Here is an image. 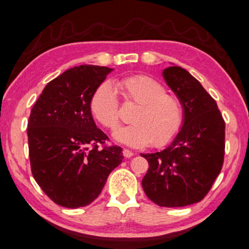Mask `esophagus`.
I'll list each match as a JSON object with an SVG mask.
<instances>
[{"label":"esophagus","instance_id":"esophagus-1","mask_svg":"<svg viewBox=\"0 0 249 249\" xmlns=\"http://www.w3.org/2000/svg\"><path fill=\"white\" fill-rule=\"evenodd\" d=\"M123 155H124L125 158L129 159V158H131V157H134V152H131V151L128 150V149H124V150H123Z\"/></svg>","mask_w":249,"mask_h":249}]
</instances>
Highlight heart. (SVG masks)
I'll return each instance as SVG.
<instances>
[{
	"mask_svg": "<svg viewBox=\"0 0 249 249\" xmlns=\"http://www.w3.org/2000/svg\"><path fill=\"white\" fill-rule=\"evenodd\" d=\"M126 102L137 105L128 126L118 127L113 137L126 145L141 148L152 142L155 147L168 143L181 127L183 111L176 96L167 94L165 86L148 75H134L114 83ZM89 109L105 127L113 128L120 118L119 99L109 83H102L92 94Z\"/></svg>",
	"mask_w": 249,
	"mask_h": 249,
	"instance_id": "1",
	"label": "heart"
}]
</instances>
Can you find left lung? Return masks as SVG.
<instances>
[{"label":"left lung","mask_w":249,"mask_h":249,"mask_svg":"<svg viewBox=\"0 0 249 249\" xmlns=\"http://www.w3.org/2000/svg\"><path fill=\"white\" fill-rule=\"evenodd\" d=\"M162 75L181 102L182 126L166 148L141 154L149 162L142 188L159 206L182 207L203 199L220 173L226 125L216 101L186 69L173 63Z\"/></svg>","instance_id":"8db88e82"}]
</instances>
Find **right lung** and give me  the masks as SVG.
Here are the masks:
<instances>
[{
    "mask_svg": "<svg viewBox=\"0 0 249 249\" xmlns=\"http://www.w3.org/2000/svg\"><path fill=\"white\" fill-rule=\"evenodd\" d=\"M108 67L83 65L44 87L28 122L29 158L38 186L56 204L87 206L98 197L110 173L123 160L122 148H98L108 139L97 128L90 98Z\"/></svg>",
    "mask_w": 249,
    "mask_h": 249,
    "instance_id": "1",
    "label": "right lung"
}]
</instances>
